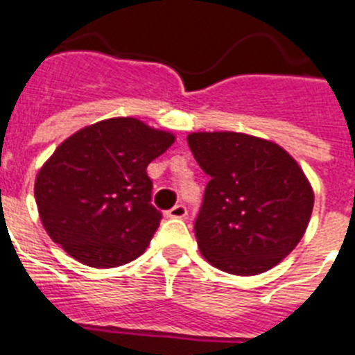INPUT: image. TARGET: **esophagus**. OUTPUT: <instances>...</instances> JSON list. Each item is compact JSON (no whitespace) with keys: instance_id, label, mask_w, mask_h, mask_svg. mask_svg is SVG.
I'll return each mask as SVG.
<instances>
[{"instance_id":"obj_1","label":"esophagus","mask_w":355,"mask_h":355,"mask_svg":"<svg viewBox=\"0 0 355 355\" xmlns=\"http://www.w3.org/2000/svg\"><path fill=\"white\" fill-rule=\"evenodd\" d=\"M187 215V207L184 204H177V206H173L171 209L166 211V217L169 218H184Z\"/></svg>"}]
</instances>
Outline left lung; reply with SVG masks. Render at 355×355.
<instances>
[{
    "label": "left lung",
    "mask_w": 355,
    "mask_h": 355,
    "mask_svg": "<svg viewBox=\"0 0 355 355\" xmlns=\"http://www.w3.org/2000/svg\"><path fill=\"white\" fill-rule=\"evenodd\" d=\"M193 157L209 175L195 237L207 262L257 275L290 255L313 209L312 186L281 146L244 132H191Z\"/></svg>",
    "instance_id": "8db88e82"
}]
</instances>
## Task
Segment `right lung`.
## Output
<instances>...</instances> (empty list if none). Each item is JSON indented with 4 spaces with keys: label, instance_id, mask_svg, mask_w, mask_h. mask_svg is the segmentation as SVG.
<instances>
[{
    "label": "right lung",
    "instance_id": "obj_1",
    "mask_svg": "<svg viewBox=\"0 0 355 355\" xmlns=\"http://www.w3.org/2000/svg\"><path fill=\"white\" fill-rule=\"evenodd\" d=\"M175 142L137 118H109L80 129L43 164L34 184L49 237L91 268L140 257L162 213L151 204L148 166Z\"/></svg>",
    "mask_w": 355,
    "mask_h": 355
}]
</instances>
